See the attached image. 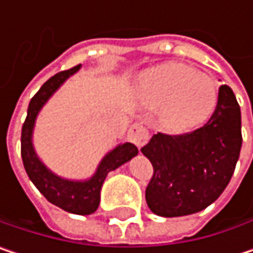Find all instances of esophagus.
I'll return each instance as SVG.
<instances>
[{
  "label": "esophagus",
  "instance_id": "34e87169",
  "mask_svg": "<svg viewBox=\"0 0 253 253\" xmlns=\"http://www.w3.org/2000/svg\"><path fill=\"white\" fill-rule=\"evenodd\" d=\"M127 137H128V140L133 142L137 148H142V146L148 142L149 133H148L146 127L143 126L142 123H134V125H131L130 128H128Z\"/></svg>",
  "mask_w": 253,
  "mask_h": 253
}]
</instances>
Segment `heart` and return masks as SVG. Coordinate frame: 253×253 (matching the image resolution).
Returning <instances> with one entry per match:
<instances>
[{
    "label": "heart",
    "instance_id": "obj_1",
    "mask_svg": "<svg viewBox=\"0 0 253 253\" xmlns=\"http://www.w3.org/2000/svg\"><path fill=\"white\" fill-rule=\"evenodd\" d=\"M139 92L152 107L163 108V123L183 133L204 125L215 111L218 89L214 79L183 63H167L145 73Z\"/></svg>",
    "mask_w": 253,
    "mask_h": 253
}]
</instances>
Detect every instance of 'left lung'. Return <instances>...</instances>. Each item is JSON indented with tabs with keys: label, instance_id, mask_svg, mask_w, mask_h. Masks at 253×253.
Instances as JSON below:
<instances>
[{
	"label": "left lung",
	"instance_id": "obj_1",
	"mask_svg": "<svg viewBox=\"0 0 253 253\" xmlns=\"http://www.w3.org/2000/svg\"><path fill=\"white\" fill-rule=\"evenodd\" d=\"M240 148V107L223 84L205 126L178 136L157 133L140 149L154 167L145 192L149 210L160 217H181L210 207L227 187Z\"/></svg>",
	"mask_w": 253,
	"mask_h": 253
}]
</instances>
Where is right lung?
I'll list each match as a JSON object with an SVG mask.
<instances>
[{"mask_svg": "<svg viewBox=\"0 0 253 253\" xmlns=\"http://www.w3.org/2000/svg\"><path fill=\"white\" fill-rule=\"evenodd\" d=\"M80 67L82 66H76L48 79L30 99L27 117L22 128V160L29 178L51 204L72 214L89 215L99 207L101 187L107 174L128 163L133 157L137 155L139 151L130 142L117 145L101 160L92 177L86 180H72L58 176L39 160L33 146V128L38 114L49 101V98L61 87V84L69 77L77 73Z\"/></svg>", "mask_w": 253, "mask_h": 253, "instance_id": "add662e5", "label": "right lung"}]
</instances>
